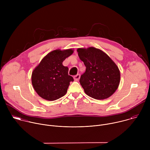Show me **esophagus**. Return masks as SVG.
Masks as SVG:
<instances>
[{
  "instance_id": "obj_1",
  "label": "esophagus",
  "mask_w": 150,
  "mask_h": 150,
  "mask_svg": "<svg viewBox=\"0 0 150 150\" xmlns=\"http://www.w3.org/2000/svg\"><path fill=\"white\" fill-rule=\"evenodd\" d=\"M80 78V74H77L74 76V79L75 81H78Z\"/></svg>"
}]
</instances>
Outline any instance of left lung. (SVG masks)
Listing matches in <instances>:
<instances>
[{"instance_id": "1", "label": "left lung", "mask_w": 150, "mask_h": 150, "mask_svg": "<svg viewBox=\"0 0 150 150\" xmlns=\"http://www.w3.org/2000/svg\"><path fill=\"white\" fill-rule=\"evenodd\" d=\"M86 67L79 82L88 96L97 100L110 97L117 89L120 74L116 63L102 50L93 47L77 49Z\"/></svg>"}]
</instances>
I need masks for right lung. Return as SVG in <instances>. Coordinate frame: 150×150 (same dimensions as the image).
I'll return each mask as SVG.
<instances>
[{"instance_id":"1","label":"right lung","mask_w":150,"mask_h":150,"mask_svg":"<svg viewBox=\"0 0 150 150\" xmlns=\"http://www.w3.org/2000/svg\"><path fill=\"white\" fill-rule=\"evenodd\" d=\"M74 52L72 49L53 50L41 60L34 69L31 81L34 89L40 97L54 101L65 96L72 76L68 75V68L62 62Z\"/></svg>"}]
</instances>
